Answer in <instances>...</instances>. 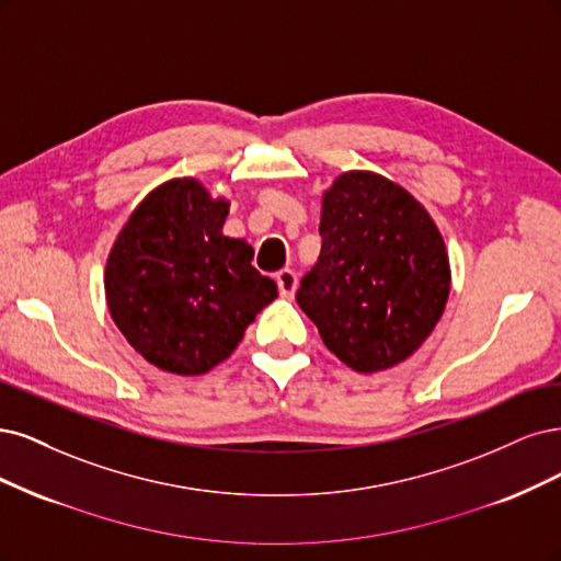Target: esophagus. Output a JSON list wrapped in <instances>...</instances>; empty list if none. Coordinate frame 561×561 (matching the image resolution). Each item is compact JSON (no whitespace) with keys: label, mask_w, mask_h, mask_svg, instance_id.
<instances>
[{"label":"esophagus","mask_w":561,"mask_h":561,"mask_svg":"<svg viewBox=\"0 0 561 561\" xmlns=\"http://www.w3.org/2000/svg\"><path fill=\"white\" fill-rule=\"evenodd\" d=\"M277 288H279V296L282 298H294L296 294V286H298V275L294 273V270H279L277 273Z\"/></svg>","instance_id":"1"}]
</instances>
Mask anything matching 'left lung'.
<instances>
[{"label":"left lung","mask_w":561,"mask_h":561,"mask_svg":"<svg viewBox=\"0 0 561 561\" xmlns=\"http://www.w3.org/2000/svg\"><path fill=\"white\" fill-rule=\"evenodd\" d=\"M321 254L296 300L342 364L358 373L405 360L436 329L449 263L414 197L373 172H347L323 195Z\"/></svg>","instance_id":"1"}]
</instances>
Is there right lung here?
I'll return each instance as SVG.
<instances>
[{
  "label": "right lung",
  "instance_id": "1",
  "mask_svg": "<svg viewBox=\"0 0 561 561\" xmlns=\"http://www.w3.org/2000/svg\"><path fill=\"white\" fill-rule=\"evenodd\" d=\"M226 201L195 179L144 197L106 261V302L125 340L160 370L203 375L238 347L277 284L254 249L221 232Z\"/></svg>",
  "mask_w": 561,
  "mask_h": 561
}]
</instances>
